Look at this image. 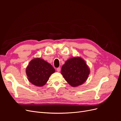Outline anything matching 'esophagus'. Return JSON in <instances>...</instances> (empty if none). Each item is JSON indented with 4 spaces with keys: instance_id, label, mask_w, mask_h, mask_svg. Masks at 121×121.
<instances>
[{
    "instance_id": "obj_1",
    "label": "esophagus",
    "mask_w": 121,
    "mask_h": 121,
    "mask_svg": "<svg viewBox=\"0 0 121 121\" xmlns=\"http://www.w3.org/2000/svg\"><path fill=\"white\" fill-rule=\"evenodd\" d=\"M56 71L58 72H60V67H58L56 69Z\"/></svg>"
}]
</instances>
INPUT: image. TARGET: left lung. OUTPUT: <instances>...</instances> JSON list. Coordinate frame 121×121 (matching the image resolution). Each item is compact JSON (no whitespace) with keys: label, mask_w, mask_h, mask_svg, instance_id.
Here are the masks:
<instances>
[{"label":"left lung","mask_w":121,"mask_h":121,"mask_svg":"<svg viewBox=\"0 0 121 121\" xmlns=\"http://www.w3.org/2000/svg\"><path fill=\"white\" fill-rule=\"evenodd\" d=\"M61 74L72 87L81 85L86 82L90 74V69L81 57L69 58L61 67Z\"/></svg>","instance_id":"1"}]
</instances>
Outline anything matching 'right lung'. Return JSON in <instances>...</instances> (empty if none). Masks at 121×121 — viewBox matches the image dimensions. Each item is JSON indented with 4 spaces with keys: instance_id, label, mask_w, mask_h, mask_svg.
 Wrapping results in <instances>:
<instances>
[{
    "instance_id": "obj_1",
    "label": "right lung",
    "mask_w": 121,
    "mask_h": 121,
    "mask_svg": "<svg viewBox=\"0 0 121 121\" xmlns=\"http://www.w3.org/2000/svg\"><path fill=\"white\" fill-rule=\"evenodd\" d=\"M55 71L52 65L41 58H34L31 60L26 69L29 81L38 87L45 85Z\"/></svg>"
}]
</instances>
